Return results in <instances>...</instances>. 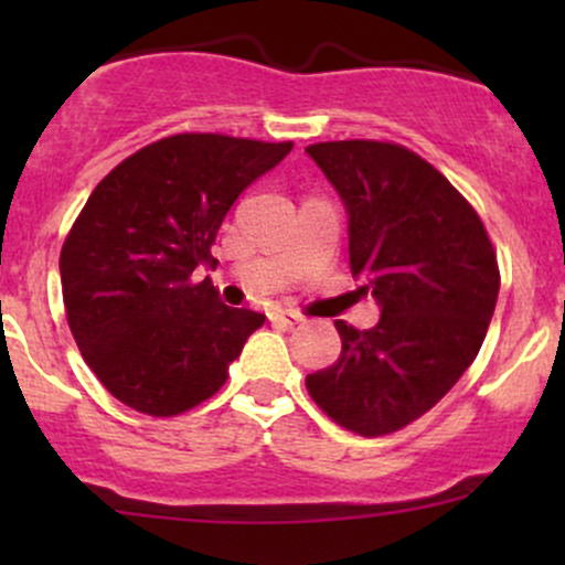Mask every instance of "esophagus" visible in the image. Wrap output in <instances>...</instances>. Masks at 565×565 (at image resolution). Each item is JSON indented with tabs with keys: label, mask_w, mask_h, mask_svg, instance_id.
<instances>
[{
	"label": "esophagus",
	"mask_w": 565,
	"mask_h": 565,
	"mask_svg": "<svg viewBox=\"0 0 565 565\" xmlns=\"http://www.w3.org/2000/svg\"><path fill=\"white\" fill-rule=\"evenodd\" d=\"M270 323H276V327L281 329H295L297 323H300L302 319L297 313H291V310H274V313L268 316Z\"/></svg>",
	"instance_id": "esophagus-1"
}]
</instances>
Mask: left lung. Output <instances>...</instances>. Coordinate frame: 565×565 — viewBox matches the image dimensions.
Instances as JSON below:
<instances>
[{"instance_id":"1","label":"left lung","mask_w":565,"mask_h":565,"mask_svg":"<svg viewBox=\"0 0 565 565\" xmlns=\"http://www.w3.org/2000/svg\"><path fill=\"white\" fill-rule=\"evenodd\" d=\"M305 153L340 193L350 270L380 305L366 332L334 321L340 359L305 385L337 425L387 436L430 412L476 361L499 295L494 246L457 188L406 148L340 140Z\"/></svg>"}]
</instances>
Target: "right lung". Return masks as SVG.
<instances>
[{"label": "right lung", "instance_id": "add662e5", "mask_svg": "<svg viewBox=\"0 0 565 565\" xmlns=\"http://www.w3.org/2000/svg\"><path fill=\"white\" fill-rule=\"evenodd\" d=\"M291 142L172 135L97 183L61 252L63 302L87 366L121 404L172 417L215 395L263 313L220 302L199 265L246 185Z\"/></svg>", "mask_w": 565, "mask_h": 565}]
</instances>
